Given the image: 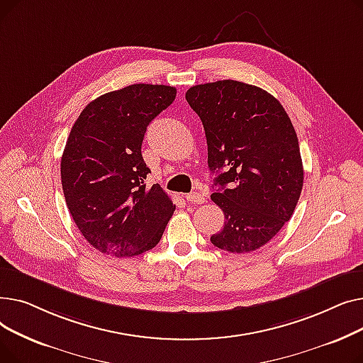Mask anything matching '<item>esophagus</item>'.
<instances>
[{
  "label": "esophagus",
  "mask_w": 363,
  "mask_h": 363,
  "mask_svg": "<svg viewBox=\"0 0 363 363\" xmlns=\"http://www.w3.org/2000/svg\"><path fill=\"white\" fill-rule=\"evenodd\" d=\"M185 199H186V201H189V203H194V204H203V203L206 201L204 194H201V193H199V191L191 193V194H186V196H185Z\"/></svg>",
  "instance_id": "1"
}]
</instances>
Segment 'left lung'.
I'll use <instances>...</instances> for the list:
<instances>
[{
  "mask_svg": "<svg viewBox=\"0 0 363 363\" xmlns=\"http://www.w3.org/2000/svg\"><path fill=\"white\" fill-rule=\"evenodd\" d=\"M185 99L203 122L207 163L218 174L211 199L225 225L211 241L230 253L255 252L290 220L301 193L294 126L274 95L244 82L196 85Z\"/></svg>",
  "mask_w": 363,
  "mask_h": 363,
  "instance_id": "1",
  "label": "left lung"
}]
</instances>
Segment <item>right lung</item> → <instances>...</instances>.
<instances>
[{
	"label": "right lung",
	"mask_w": 363,
	"mask_h": 363,
	"mask_svg": "<svg viewBox=\"0 0 363 363\" xmlns=\"http://www.w3.org/2000/svg\"><path fill=\"white\" fill-rule=\"evenodd\" d=\"M177 97V88L133 84L91 101L76 119L62 156L69 212L101 253L126 257L160 241L175 204L151 174L141 145L150 122Z\"/></svg>",
	"instance_id": "obj_1"
}]
</instances>
